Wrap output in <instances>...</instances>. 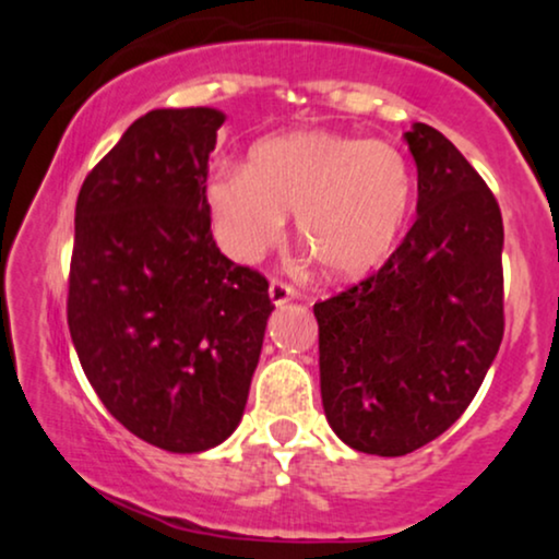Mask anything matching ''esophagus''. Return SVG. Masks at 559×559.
I'll use <instances>...</instances> for the list:
<instances>
[{"label":"esophagus","instance_id":"1","mask_svg":"<svg viewBox=\"0 0 559 559\" xmlns=\"http://www.w3.org/2000/svg\"><path fill=\"white\" fill-rule=\"evenodd\" d=\"M295 297H297V289L289 287L287 282H282V280H272L270 282V300L274 305H285L289 300H295Z\"/></svg>","mask_w":559,"mask_h":559}]
</instances>
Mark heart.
<instances>
[{
	"instance_id": "b5f03b06",
	"label": "heart",
	"mask_w": 559,
	"mask_h": 559,
	"mask_svg": "<svg viewBox=\"0 0 559 559\" xmlns=\"http://www.w3.org/2000/svg\"><path fill=\"white\" fill-rule=\"evenodd\" d=\"M415 175L396 144L302 129L266 136L247 165L211 178L209 198L224 247L254 262L280 241L287 213L312 257L335 280L384 262L407 224Z\"/></svg>"
}]
</instances>
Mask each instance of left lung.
<instances>
[{
  "mask_svg": "<svg viewBox=\"0 0 559 559\" xmlns=\"http://www.w3.org/2000/svg\"><path fill=\"white\" fill-rule=\"evenodd\" d=\"M417 221L379 272L316 302L320 394L354 450L396 457L468 409L503 338V221L484 178L438 129L404 134Z\"/></svg>",
  "mask_w": 559,
  "mask_h": 559,
  "instance_id": "1",
  "label": "left lung"
}]
</instances>
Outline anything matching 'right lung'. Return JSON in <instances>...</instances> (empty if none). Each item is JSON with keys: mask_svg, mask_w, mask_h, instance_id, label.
Segmentation results:
<instances>
[{"mask_svg": "<svg viewBox=\"0 0 559 559\" xmlns=\"http://www.w3.org/2000/svg\"><path fill=\"white\" fill-rule=\"evenodd\" d=\"M224 114L155 109L83 180L68 328L98 400L170 453L241 423L274 310L270 282L221 254L205 198Z\"/></svg>", "mask_w": 559, "mask_h": 559, "instance_id": "right-lung-1", "label": "right lung"}]
</instances>
